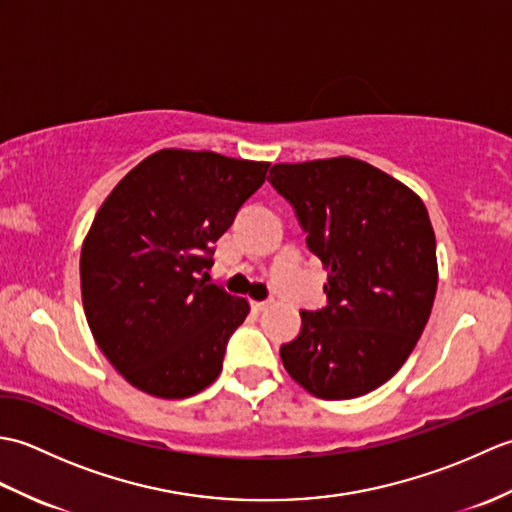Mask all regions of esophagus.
<instances>
[{"label":"esophagus","instance_id":"34e87169","mask_svg":"<svg viewBox=\"0 0 512 512\" xmlns=\"http://www.w3.org/2000/svg\"><path fill=\"white\" fill-rule=\"evenodd\" d=\"M268 306H270V299H266V301H250V308H253L255 312H262Z\"/></svg>","mask_w":512,"mask_h":512}]
</instances>
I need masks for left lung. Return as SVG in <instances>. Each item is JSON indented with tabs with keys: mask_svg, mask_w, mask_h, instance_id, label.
<instances>
[{
	"mask_svg": "<svg viewBox=\"0 0 512 512\" xmlns=\"http://www.w3.org/2000/svg\"><path fill=\"white\" fill-rule=\"evenodd\" d=\"M268 180L295 206L308 248L328 270V306L301 312L281 363L317 398L365 396L405 365L429 321L438 259L427 206L350 156L281 162Z\"/></svg>",
	"mask_w": 512,
	"mask_h": 512,
	"instance_id": "left-lung-1",
	"label": "left lung"
}]
</instances>
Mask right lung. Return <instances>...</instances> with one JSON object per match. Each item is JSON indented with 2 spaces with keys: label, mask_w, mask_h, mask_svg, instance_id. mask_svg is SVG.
Returning a JSON list of instances; mask_svg holds the SVG:
<instances>
[{
  "label": "right lung",
  "mask_w": 512,
  "mask_h": 512,
  "mask_svg": "<svg viewBox=\"0 0 512 512\" xmlns=\"http://www.w3.org/2000/svg\"><path fill=\"white\" fill-rule=\"evenodd\" d=\"M268 167L160 149L96 211L81 248L83 310L96 345L129 385L180 400L220 376L228 336L250 306L200 275Z\"/></svg>",
  "instance_id": "1"
}]
</instances>
